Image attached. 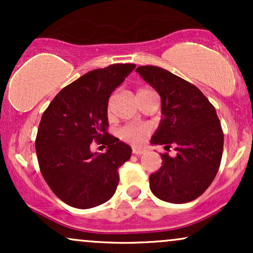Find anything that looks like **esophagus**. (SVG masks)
<instances>
[{
  "instance_id": "1",
  "label": "esophagus",
  "mask_w": 253,
  "mask_h": 253,
  "mask_svg": "<svg viewBox=\"0 0 253 253\" xmlns=\"http://www.w3.org/2000/svg\"><path fill=\"white\" fill-rule=\"evenodd\" d=\"M132 152L136 156H140V155H144V153L146 152V149H144V147H133Z\"/></svg>"
}]
</instances>
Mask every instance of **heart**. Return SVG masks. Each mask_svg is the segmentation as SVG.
I'll return each instance as SVG.
<instances>
[{
	"mask_svg": "<svg viewBox=\"0 0 253 253\" xmlns=\"http://www.w3.org/2000/svg\"><path fill=\"white\" fill-rule=\"evenodd\" d=\"M146 89H140L139 91H143ZM150 132V127L147 125L143 124H134L128 125V126L124 127L123 129L119 133V136L123 139L124 141L129 144H141L146 139L147 134Z\"/></svg>",
	"mask_w": 253,
	"mask_h": 253,
	"instance_id": "heart-1",
	"label": "heart"
}]
</instances>
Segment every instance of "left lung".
I'll return each mask as SVG.
<instances>
[{"label": "left lung", "mask_w": 253, "mask_h": 253, "mask_svg": "<svg viewBox=\"0 0 253 253\" xmlns=\"http://www.w3.org/2000/svg\"><path fill=\"white\" fill-rule=\"evenodd\" d=\"M136 72L161 96L162 118L152 145H175L177 155H161L163 165L150 175L153 195L170 203H187L202 195L215 178L221 162L223 133L215 108L183 78L158 66Z\"/></svg>", "instance_id": "8db88e82"}]
</instances>
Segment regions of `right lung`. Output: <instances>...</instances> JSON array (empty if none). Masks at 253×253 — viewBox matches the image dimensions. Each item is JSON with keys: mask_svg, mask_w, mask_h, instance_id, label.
<instances>
[{"mask_svg": "<svg viewBox=\"0 0 253 253\" xmlns=\"http://www.w3.org/2000/svg\"><path fill=\"white\" fill-rule=\"evenodd\" d=\"M134 68L113 64L89 71L60 90L43 112L36 140L40 171L51 190L71 207H96L115 194L118 170L132 149L106 132L108 100ZM95 140L107 145L106 153L91 152Z\"/></svg>", "mask_w": 253, "mask_h": 253, "instance_id": "obj_1", "label": "right lung"}]
</instances>
